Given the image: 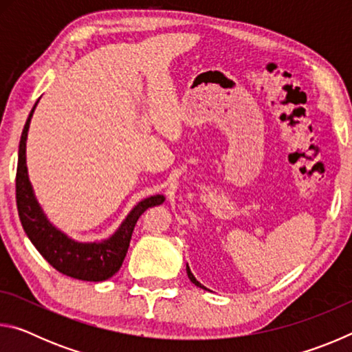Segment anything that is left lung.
I'll use <instances>...</instances> for the list:
<instances>
[{
  "label": "left lung",
  "instance_id": "8db88e82",
  "mask_svg": "<svg viewBox=\"0 0 352 352\" xmlns=\"http://www.w3.org/2000/svg\"><path fill=\"white\" fill-rule=\"evenodd\" d=\"M186 273H188V278L190 279V283L195 284V285H197V287H200V289H206L205 285H201V284L197 281V279H195V276L192 275V272H190V269H189V265H188V264H186Z\"/></svg>",
  "mask_w": 352,
  "mask_h": 352
}]
</instances>
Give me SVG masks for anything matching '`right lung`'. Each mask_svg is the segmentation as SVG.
<instances>
[{"label":"right lung","mask_w":352,"mask_h":352,"mask_svg":"<svg viewBox=\"0 0 352 352\" xmlns=\"http://www.w3.org/2000/svg\"><path fill=\"white\" fill-rule=\"evenodd\" d=\"M32 107L29 118L23 129L19 147V166H16V208L21 220L23 230L38 253L63 275L82 279V281H105L121 269L126 258L130 239L136 222L147 208L162 205L164 195H152L141 200L127 217L122 220L119 228L109 239L100 242H77L71 239L60 230L56 228L35 199L32 184L28 177L26 166V140L35 107Z\"/></svg>","instance_id":"right-lung-1"}]
</instances>
